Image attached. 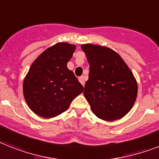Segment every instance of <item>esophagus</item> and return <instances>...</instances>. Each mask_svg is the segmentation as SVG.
Segmentation results:
<instances>
[{
  "instance_id": "esophagus-1",
  "label": "esophagus",
  "mask_w": 159,
  "mask_h": 159,
  "mask_svg": "<svg viewBox=\"0 0 159 159\" xmlns=\"http://www.w3.org/2000/svg\"><path fill=\"white\" fill-rule=\"evenodd\" d=\"M79 80H80V82L81 83V84L83 85V86H84V84H85V78L84 76H80V78H79Z\"/></svg>"
}]
</instances>
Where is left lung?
I'll list each match as a JSON object with an SVG mask.
<instances>
[{
	"label": "left lung",
	"mask_w": 159,
	"mask_h": 159,
	"mask_svg": "<svg viewBox=\"0 0 159 159\" xmlns=\"http://www.w3.org/2000/svg\"><path fill=\"white\" fill-rule=\"evenodd\" d=\"M89 63L84 95L94 115L114 121L129 112L136 101L137 84L133 74L116 52L100 45H81Z\"/></svg>",
	"instance_id": "obj_1"
}]
</instances>
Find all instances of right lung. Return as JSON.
<instances>
[{"mask_svg": "<svg viewBox=\"0 0 159 159\" xmlns=\"http://www.w3.org/2000/svg\"><path fill=\"white\" fill-rule=\"evenodd\" d=\"M75 46L57 43L35 59L23 82L25 100L31 111L43 118H53L68 109L84 90L66 64Z\"/></svg>", "mask_w": 159, "mask_h": 159, "instance_id": "1", "label": "right lung"}]
</instances>
